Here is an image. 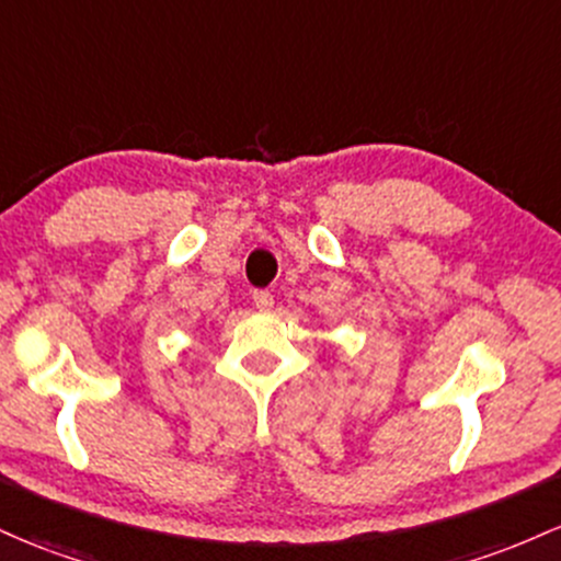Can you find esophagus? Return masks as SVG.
<instances>
[{"label": "esophagus", "mask_w": 561, "mask_h": 561, "mask_svg": "<svg viewBox=\"0 0 561 561\" xmlns=\"http://www.w3.org/2000/svg\"><path fill=\"white\" fill-rule=\"evenodd\" d=\"M252 300H255V306L261 311H268L271 306H274V295H271L268 290H255L252 293Z\"/></svg>", "instance_id": "1"}]
</instances>
